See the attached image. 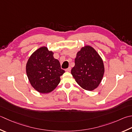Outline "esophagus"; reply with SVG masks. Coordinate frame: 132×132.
<instances>
[{
    "instance_id": "1",
    "label": "esophagus",
    "mask_w": 132,
    "mask_h": 132,
    "mask_svg": "<svg viewBox=\"0 0 132 132\" xmlns=\"http://www.w3.org/2000/svg\"><path fill=\"white\" fill-rule=\"evenodd\" d=\"M70 70H71V67H69L68 69H66V71H70Z\"/></svg>"
}]
</instances>
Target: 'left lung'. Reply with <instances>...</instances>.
<instances>
[{
    "label": "left lung",
    "mask_w": 132,
    "mask_h": 132,
    "mask_svg": "<svg viewBox=\"0 0 132 132\" xmlns=\"http://www.w3.org/2000/svg\"><path fill=\"white\" fill-rule=\"evenodd\" d=\"M102 59L90 46L82 47L77 54L71 73L80 86L92 91L98 86L104 74Z\"/></svg>",
    "instance_id": "1"
}]
</instances>
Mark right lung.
Here are the masks:
<instances>
[{
    "label": "right lung",
    "mask_w": 132,
    "mask_h": 132,
    "mask_svg": "<svg viewBox=\"0 0 132 132\" xmlns=\"http://www.w3.org/2000/svg\"><path fill=\"white\" fill-rule=\"evenodd\" d=\"M54 53L46 47L38 48L28 59L26 73L31 85L40 93H48L58 86L64 73Z\"/></svg>",
    "instance_id": "obj_1"
}]
</instances>
